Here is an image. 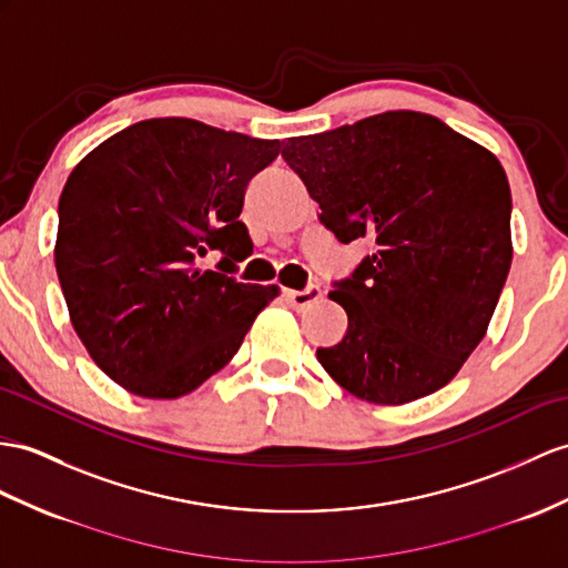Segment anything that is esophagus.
I'll list each match as a JSON object with an SVG mask.
<instances>
[{
  "instance_id": "1",
  "label": "esophagus",
  "mask_w": 568,
  "mask_h": 568,
  "mask_svg": "<svg viewBox=\"0 0 568 568\" xmlns=\"http://www.w3.org/2000/svg\"><path fill=\"white\" fill-rule=\"evenodd\" d=\"M284 296H286L288 303H292L294 308L303 311V308H308L311 303H315L317 298H321L323 292H321V286H317V284H311L308 288H303V292H294V288H286Z\"/></svg>"
}]
</instances>
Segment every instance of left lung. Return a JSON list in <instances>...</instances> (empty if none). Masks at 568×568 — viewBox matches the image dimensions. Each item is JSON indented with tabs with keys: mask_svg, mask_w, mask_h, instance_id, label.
Here are the masks:
<instances>
[{
	"mask_svg": "<svg viewBox=\"0 0 568 568\" xmlns=\"http://www.w3.org/2000/svg\"><path fill=\"white\" fill-rule=\"evenodd\" d=\"M282 156L339 243L376 245L329 292L349 325L317 362L376 405L444 388L487 335L514 260L499 159L414 110L292 136Z\"/></svg>",
	"mask_w": 568,
	"mask_h": 568,
	"instance_id": "obj_1",
	"label": "left lung"
}]
</instances>
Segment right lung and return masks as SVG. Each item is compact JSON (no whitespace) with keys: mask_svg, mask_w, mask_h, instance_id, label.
<instances>
[{"mask_svg":"<svg viewBox=\"0 0 568 568\" xmlns=\"http://www.w3.org/2000/svg\"><path fill=\"white\" fill-rule=\"evenodd\" d=\"M280 151V140L154 118L108 136L67 178L54 267L81 344L124 390L200 388L280 296L229 276L253 253L245 187ZM212 250L225 253L219 273L201 270Z\"/></svg>","mask_w":568,"mask_h":568,"instance_id":"obj_1","label":"right lung"}]
</instances>
